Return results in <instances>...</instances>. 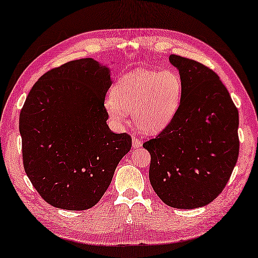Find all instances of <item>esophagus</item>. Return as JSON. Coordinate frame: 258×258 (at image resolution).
I'll list each match as a JSON object with an SVG mask.
<instances>
[{
  "instance_id": "1",
  "label": "esophagus",
  "mask_w": 258,
  "mask_h": 258,
  "mask_svg": "<svg viewBox=\"0 0 258 258\" xmlns=\"http://www.w3.org/2000/svg\"><path fill=\"white\" fill-rule=\"evenodd\" d=\"M133 146L135 148L141 147L142 146V141H141V139L137 138V137H133Z\"/></svg>"
}]
</instances>
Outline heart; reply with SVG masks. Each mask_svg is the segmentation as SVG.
Masks as SVG:
<instances>
[{
    "label": "heart",
    "instance_id": "b5f03b06",
    "mask_svg": "<svg viewBox=\"0 0 258 258\" xmlns=\"http://www.w3.org/2000/svg\"><path fill=\"white\" fill-rule=\"evenodd\" d=\"M183 84L174 69H136L122 75L105 101L110 119L122 123L128 113L139 130L154 134L164 129L179 110Z\"/></svg>",
    "mask_w": 258,
    "mask_h": 258
}]
</instances>
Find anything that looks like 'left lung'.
<instances>
[{
  "label": "left lung",
  "instance_id": "1",
  "mask_svg": "<svg viewBox=\"0 0 258 258\" xmlns=\"http://www.w3.org/2000/svg\"><path fill=\"white\" fill-rule=\"evenodd\" d=\"M183 84L177 114L143 144L150 152V181L163 203L174 209L205 206L228 183L239 155V113L215 72L175 54Z\"/></svg>",
  "mask_w": 258,
  "mask_h": 258
}]
</instances>
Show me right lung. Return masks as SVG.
I'll use <instances>...</instances> for the list:
<instances>
[{
  "label": "right lung",
  "mask_w": 258,
  "mask_h": 258,
  "mask_svg": "<svg viewBox=\"0 0 258 258\" xmlns=\"http://www.w3.org/2000/svg\"><path fill=\"white\" fill-rule=\"evenodd\" d=\"M111 85L108 68L80 58L47 71L27 96L19 117L24 168L49 205L68 211L96 205L132 148L128 134L106 124Z\"/></svg>",
  "instance_id": "obj_1"
}]
</instances>
